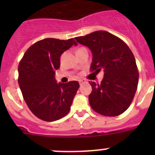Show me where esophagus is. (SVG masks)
I'll return each mask as SVG.
<instances>
[{
	"mask_svg": "<svg viewBox=\"0 0 155 155\" xmlns=\"http://www.w3.org/2000/svg\"><path fill=\"white\" fill-rule=\"evenodd\" d=\"M84 82H85V81L83 80V79H81V80H79V84H80L81 85L83 83H84Z\"/></svg>",
	"mask_w": 155,
	"mask_h": 155,
	"instance_id": "34e87169",
	"label": "esophagus"
}]
</instances>
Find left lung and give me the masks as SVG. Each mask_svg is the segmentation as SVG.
Listing matches in <instances>:
<instances>
[{
	"mask_svg": "<svg viewBox=\"0 0 155 155\" xmlns=\"http://www.w3.org/2000/svg\"><path fill=\"white\" fill-rule=\"evenodd\" d=\"M92 53L91 72L104 71L100 84L90 82L91 107L105 116H116L129 108L137 88L139 72L135 57L119 37L106 31H96L75 38Z\"/></svg>",
	"mask_w": 155,
	"mask_h": 155,
	"instance_id": "left-lung-1",
	"label": "left lung"
}]
</instances>
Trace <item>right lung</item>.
I'll list each match as a JSON object with an SVG mask.
<instances>
[{
  "label": "right lung",
  "instance_id": "1",
  "mask_svg": "<svg viewBox=\"0 0 155 155\" xmlns=\"http://www.w3.org/2000/svg\"><path fill=\"white\" fill-rule=\"evenodd\" d=\"M77 43L47 38L31 45L18 64V81L25 102L36 117L46 122L63 118L69 113L79 87L77 81L57 84L54 74L61 56Z\"/></svg>",
  "mask_w": 155,
  "mask_h": 155
}]
</instances>
